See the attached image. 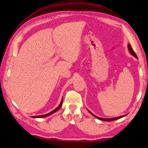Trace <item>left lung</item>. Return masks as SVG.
Wrapping results in <instances>:
<instances>
[{
  "label": "left lung",
  "mask_w": 148,
  "mask_h": 148,
  "mask_svg": "<svg viewBox=\"0 0 148 148\" xmlns=\"http://www.w3.org/2000/svg\"><path fill=\"white\" fill-rule=\"evenodd\" d=\"M128 48H129V52H130V53H131V55H132V56H133L134 57H136V58H138V57H137V56L136 55V53H135V52L134 51V50L132 49V47H131V44H129V45H128ZM88 112H89V113L91 114V115H92V116H93L94 117H97V119H100V120H102V121H114V120H117V119H118L121 118V117H123L125 116H125H119V117H114V118L105 119V118H101V117H97V116H95V115H94L93 114L91 113V112H90L89 110H88Z\"/></svg>",
  "instance_id": "1"
}]
</instances>
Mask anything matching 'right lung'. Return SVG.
<instances>
[{
    "label": "right lung",
    "instance_id": "add662e5",
    "mask_svg": "<svg viewBox=\"0 0 148 148\" xmlns=\"http://www.w3.org/2000/svg\"><path fill=\"white\" fill-rule=\"evenodd\" d=\"M62 101H63V100H62V101H61V103H60V104L59 105V106L57 107V108H56L54 110H53V111L50 112V113H48V114H45V115H42V116H34L33 117H47V116H50V115H51L52 114H53V113H55V112H56L57 111H58V110H59L60 108H61V107L62 104Z\"/></svg>",
    "mask_w": 148,
    "mask_h": 148
}]
</instances>
